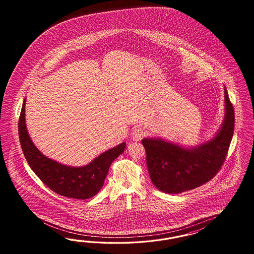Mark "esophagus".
Segmentation results:
<instances>
[{
	"label": "esophagus",
	"mask_w": 254,
	"mask_h": 254,
	"mask_svg": "<svg viewBox=\"0 0 254 254\" xmlns=\"http://www.w3.org/2000/svg\"><path fill=\"white\" fill-rule=\"evenodd\" d=\"M145 130L142 128V127H135L133 131H132V133H131V136H132V138L134 139V140H140L141 138H143L144 136H145Z\"/></svg>",
	"instance_id": "34e87169"
}]
</instances>
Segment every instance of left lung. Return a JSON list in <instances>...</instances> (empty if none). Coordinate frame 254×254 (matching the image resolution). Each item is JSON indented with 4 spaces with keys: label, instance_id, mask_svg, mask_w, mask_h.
<instances>
[{
    "label": "left lung",
    "instance_id": "1",
    "mask_svg": "<svg viewBox=\"0 0 254 254\" xmlns=\"http://www.w3.org/2000/svg\"><path fill=\"white\" fill-rule=\"evenodd\" d=\"M235 127V113L224 86V118L210 139L185 146L161 138H144L147 167L154 186L162 192L179 193L199 187L223 166Z\"/></svg>",
    "mask_w": 254,
    "mask_h": 254
}]
</instances>
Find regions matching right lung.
Wrapping results in <instances>:
<instances>
[{
  "mask_svg": "<svg viewBox=\"0 0 254 254\" xmlns=\"http://www.w3.org/2000/svg\"><path fill=\"white\" fill-rule=\"evenodd\" d=\"M24 100L18 121V135L24 156L39 179L55 192L70 198L88 199L100 192L112 162L125 151L127 144L109 149L83 167H72L53 160L34 145L26 126Z\"/></svg>",
  "mask_w": 254,
  "mask_h": 254,
  "instance_id": "obj_1",
  "label": "right lung"
}]
</instances>
